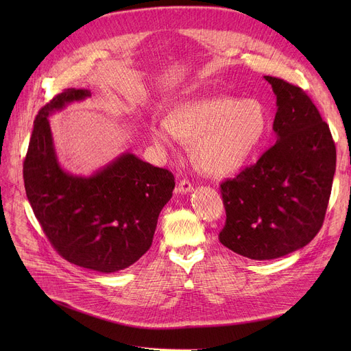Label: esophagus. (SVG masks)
Listing matches in <instances>:
<instances>
[{"mask_svg":"<svg viewBox=\"0 0 351 351\" xmlns=\"http://www.w3.org/2000/svg\"><path fill=\"white\" fill-rule=\"evenodd\" d=\"M193 191V185L188 179H182L178 183V192L179 193H191Z\"/></svg>","mask_w":351,"mask_h":351,"instance_id":"1","label":"esophagus"}]
</instances>
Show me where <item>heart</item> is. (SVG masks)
Segmentation results:
<instances>
[{
	"label": "heart",
	"instance_id": "b5f03b06",
	"mask_svg": "<svg viewBox=\"0 0 351 351\" xmlns=\"http://www.w3.org/2000/svg\"><path fill=\"white\" fill-rule=\"evenodd\" d=\"M267 131L269 112L261 101L216 97L176 104L163 125L149 126V136L162 151H173L176 139L193 143V158L202 169L228 176L249 162Z\"/></svg>",
	"mask_w": 351,
	"mask_h": 351
}]
</instances>
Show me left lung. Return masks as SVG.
Wrapping results in <instances>:
<instances>
[{
    "label": "left lung",
    "mask_w": 351,
    "mask_h": 351,
    "mask_svg": "<svg viewBox=\"0 0 351 351\" xmlns=\"http://www.w3.org/2000/svg\"><path fill=\"white\" fill-rule=\"evenodd\" d=\"M278 104V141L254 165L220 185L226 223L219 241L253 261L304 247L326 216L336 172V145L306 92L269 77Z\"/></svg>",
    "instance_id": "left-lung-1"
}]
</instances>
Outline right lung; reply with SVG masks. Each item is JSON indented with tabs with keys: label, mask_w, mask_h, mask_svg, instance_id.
Returning a JSON list of instances; mask_svg holds the SVG:
<instances>
[{
	"label": "right lung",
	"mask_w": 351,
	"mask_h": 351,
	"mask_svg": "<svg viewBox=\"0 0 351 351\" xmlns=\"http://www.w3.org/2000/svg\"><path fill=\"white\" fill-rule=\"evenodd\" d=\"M88 97V89L69 88L40 109L24 160V185L35 217L60 256L85 269L114 273L149 250L175 178L134 154H122L88 178L65 172L55 155L48 117Z\"/></svg>",
	"instance_id": "right-lung-1"
}]
</instances>
